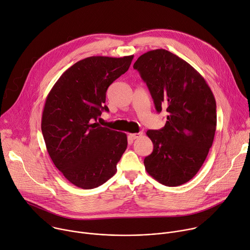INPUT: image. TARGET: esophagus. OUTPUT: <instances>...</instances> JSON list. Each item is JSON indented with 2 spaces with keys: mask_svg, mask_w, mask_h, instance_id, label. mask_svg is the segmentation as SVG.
<instances>
[{
  "mask_svg": "<svg viewBox=\"0 0 250 250\" xmlns=\"http://www.w3.org/2000/svg\"><path fill=\"white\" fill-rule=\"evenodd\" d=\"M142 135H143V132H135V133H129L128 137L130 140H137L140 137H142Z\"/></svg>",
  "mask_w": 250,
  "mask_h": 250,
  "instance_id": "esophagus-1",
  "label": "esophagus"
}]
</instances>
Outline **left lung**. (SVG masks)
Segmentation results:
<instances>
[{
	"mask_svg": "<svg viewBox=\"0 0 250 250\" xmlns=\"http://www.w3.org/2000/svg\"><path fill=\"white\" fill-rule=\"evenodd\" d=\"M146 83L157 112L168 113L166 125L146 131L153 144L144 161L147 173L167 187H178L200 169L216 129L214 96L203 77L185 60L158 49L133 64Z\"/></svg>",
	"mask_w": 250,
	"mask_h": 250,
	"instance_id": "8db88e82",
	"label": "left lung"
}]
</instances>
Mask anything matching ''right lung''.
Segmentation results:
<instances>
[{"label": "right lung", "mask_w": 250, "mask_h": 250, "mask_svg": "<svg viewBox=\"0 0 250 250\" xmlns=\"http://www.w3.org/2000/svg\"><path fill=\"white\" fill-rule=\"evenodd\" d=\"M133 56L89 57L69 67L44 104L42 132L56 167L74 186L92 189L117 172L127 146L125 132L101 126L97 120L107 87L124 75Z\"/></svg>", "instance_id": "1"}]
</instances>
